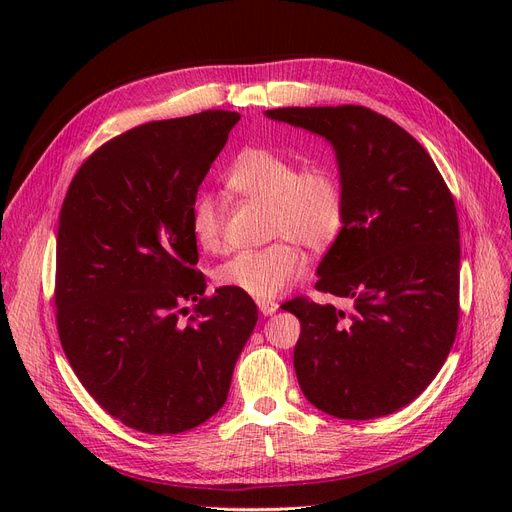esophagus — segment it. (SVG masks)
I'll list each match as a JSON object with an SVG mask.
<instances>
[{
  "instance_id": "1",
  "label": "esophagus",
  "mask_w": 512,
  "mask_h": 512,
  "mask_svg": "<svg viewBox=\"0 0 512 512\" xmlns=\"http://www.w3.org/2000/svg\"><path fill=\"white\" fill-rule=\"evenodd\" d=\"M257 307L263 315H274L278 311V303L276 301H257Z\"/></svg>"
}]
</instances>
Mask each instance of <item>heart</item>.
<instances>
[{"label":"heart","instance_id":"b5f03b06","mask_svg":"<svg viewBox=\"0 0 512 512\" xmlns=\"http://www.w3.org/2000/svg\"><path fill=\"white\" fill-rule=\"evenodd\" d=\"M230 191L270 205V238H284L257 251H240L215 272L220 286L257 301H272L297 282L307 259L296 242L324 251L344 220V197L336 176L319 164L297 161L265 147L242 149L226 172ZM191 230L207 253L224 249V209L211 193H201L191 209Z\"/></svg>","mask_w":512,"mask_h":512}]
</instances>
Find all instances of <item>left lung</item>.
<instances>
[{
  "label": "left lung",
  "mask_w": 512,
  "mask_h": 512,
  "mask_svg": "<svg viewBox=\"0 0 512 512\" xmlns=\"http://www.w3.org/2000/svg\"><path fill=\"white\" fill-rule=\"evenodd\" d=\"M267 118L324 137L338 161L344 220L317 267L321 292L282 305L301 321L294 371L313 407L338 419L390 415L442 369L459 324L461 232L434 159L363 105L278 107Z\"/></svg>",
  "instance_id": "1"
}]
</instances>
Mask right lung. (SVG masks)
<instances>
[{
	"mask_svg": "<svg viewBox=\"0 0 512 512\" xmlns=\"http://www.w3.org/2000/svg\"><path fill=\"white\" fill-rule=\"evenodd\" d=\"M236 112L147 122L101 145L60 211L56 307L64 353L112 417L145 434H180L228 398L257 324L249 294L205 297L191 209ZM195 304L186 325L179 315Z\"/></svg>",
	"mask_w": 512,
	"mask_h": 512,
	"instance_id": "obj_1",
	"label": "right lung"
}]
</instances>
